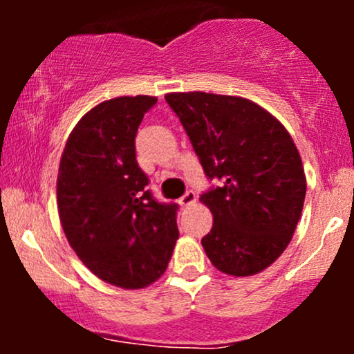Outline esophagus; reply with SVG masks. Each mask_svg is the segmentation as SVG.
<instances>
[{
    "instance_id": "obj_1",
    "label": "esophagus",
    "mask_w": 354,
    "mask_h": 354,
    "mask_svg": "<svg viewBox=\"0 0 354 354\" xmlns=\"http://www.w3.org/2000/svg\"><path fill=\"white\" fill-rule=\"evenodd\" d=\"M194 201H196V193L194 191H186L185 196L180 198V206L181 208H186V206L193 205Z\"/></svg>"
}]
</instances>
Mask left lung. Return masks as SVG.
Wrapping results in <instances>:
<instances>
[{
  "instance_id": "8db88e82",
  "label": "left lung",
  "mask_w": 354,
  "mask_h": 354,
  "mask_svg": "<svg viewBox=\"0 0 354 354\" xmlns=\"http://www.w3.org/2000/svg\"><path fill=\"white\" fill-rule=\"evenodd\" d=\"M209 180L201 194L213 228L201 245L223 273L253 276L290 245L303 211L306 176L286 128L265 108L241 96L168 93Z\"/></svg>"
}]
</instances>
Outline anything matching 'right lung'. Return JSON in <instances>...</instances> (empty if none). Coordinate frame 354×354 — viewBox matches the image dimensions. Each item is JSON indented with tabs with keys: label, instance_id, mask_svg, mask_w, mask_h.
I'll return each instance as SVG.
<instances>
[{
	"label": "right lung",
	"instance_id": "add662e5",
	"mask_svg": "<svg viewBox=\"0 0 354 354\" xmlns=\"http://www.w3.org/2000/svg\"><path fill=\"white\" fill-rule=\"evenodd\" d=\"M156 96H120L91 108L61 154L59 221L78 258L124 290L156 281L180 236L174 203H158L136 161L135 138Z\"/></svg>",
	"mask_w": 354,
	"mask_h": 354
}]
</instances>
